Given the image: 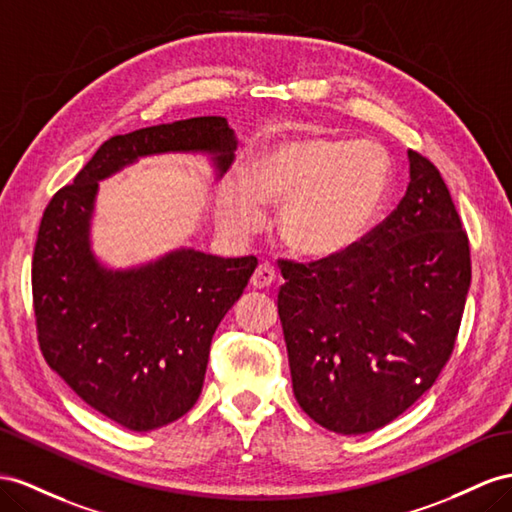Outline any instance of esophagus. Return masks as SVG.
I'll list each match as a JSON object with an SVG mask.
<instances>
[{"label":"esophagus","mask_w":512,"mask_h":512,"mask_svg":"<svg viewBox=\"0 0 512 512\" xmlns=\"http://www.w3.org/2000/svg\"><path fill=\"white\" fill-rule=\"evenodd\" d=\"M274 277H277V272H274L270 264H259L251 277V285L257 287V290H264V287L274 283Z\"/></svg>","instance_id":"34e87169"}]
</instances>
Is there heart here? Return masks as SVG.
I'll return each mask as SVG.
<instances>
[{"label":"heart","instance_id":"1","mask_svg":"<svg viewBox=\"0 0 512 512\" xmlns=\"http://www.w3.org/2000/svg\"><path fill=\"white\" fill-rule=\"evenodd\" d=\"M389 153L374 140L290 136L261 147L246 175H233L218 194V220L231 235L264 222V207L279 208L283 246L303 259H331L350 251L385 205Z\"/></svg>","mask_w":512,"mask_h":512}]
</instances>
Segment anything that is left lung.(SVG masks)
<instances>
[{"mask_svg":"<svg viewBox=\"0 0 512 512\" xmlns=\"http://www.w3.org/2000/svg\"><path fill=\"white\" fill-rule=\"evenodd\" d=\"M409 188L350 251L281 261L279 318L296 402L337 435L402 415L450 359L471 283L469 242L435 164L409 151Z\"/></svg>","mask_w":512,"mask_h":512,"instance_id":"8db88e82","label":"left lung"}]
</instances>
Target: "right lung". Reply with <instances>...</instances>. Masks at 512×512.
<instances>
[{"label":"right lung","mask_w":512,"mask_h":512,"mask_svg":"<svg viewBox=\"0 0 512 512\" xmlns=\"http://www.w3.org/2000/svg\"><path fill=\"white\" fill-rule=\"evenodd\" d=\"M235 149L225 116L114 136L43 214L32 261L43 357L86 404L129 430L162 428L199 400L212 337L257 259L181 246L147 264L112 268L93 246L99 181L164 153L205 155L218 181Z\"/></svg>","instance_id":"obj_1"}]
</instances>
